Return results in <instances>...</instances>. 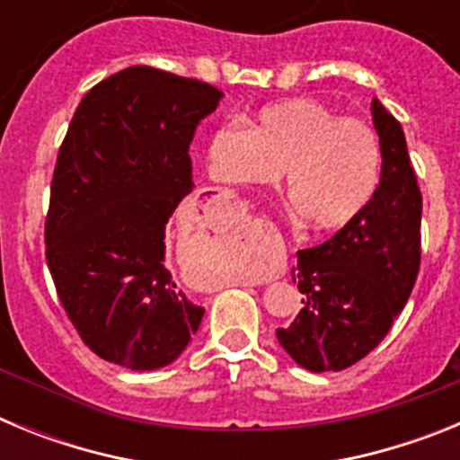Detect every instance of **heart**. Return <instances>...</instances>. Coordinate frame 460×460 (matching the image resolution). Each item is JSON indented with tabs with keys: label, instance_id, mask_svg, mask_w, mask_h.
I'll return each mask as SVG.
<instances>
[{
	"label": "heart",
	"instance_id": "heart-1",
	"mask_svg": "<svg viewBox=\"0 0 460 460\" xmlns=\"http://www.w3.org/2000/svg\"><path fill=\"white\" fill-rule=\"evenodd\" d=\"M207 164L223 184L270 186L286 170L292 209L315 230H341L376 198L382 147L364 121L343 119L320 101L292 99L262 108L251 126H218Z\"/></svg>",
	"mask_w": 460,
	"mask_h": 460
}]
</instances>
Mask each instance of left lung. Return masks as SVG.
Instances as JSON below:
<instances>
[{
  "instance_id": "1",
  "label": "left lung",
  "mask_w": 460,
  "mask_h": 460,
  "mask_svg": "<svg viewBox=\"0 0 460 460\" xmlns=\"http://www.w3.org/2000/svg\"><path fill=\"white\" fill-rule=\"evenodd\" d=\"M371 112L382 147L376 198L334 237L296 251L292 280L304 306L276 329L283 350L313 373L343 371L377 348L420 274L421 193L405 133L377 99Z\"/></svg>"
}]
</instances>
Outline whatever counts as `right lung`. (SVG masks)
<instances>
[{
    "label": "right lung",
    "mask_w": 460,
    "mask_h": 460,
    "mask_svg": "<svg viewBox=\"0 0 460 460\" xmlns=\"http://www.w3.org/2000/svg\"><path fill=\"white\" fill-rule=\"evenodd\" d=\"M223 92L128 66L84 93L50 186L46 258L73 327L131 371L172 364L205 308L165 267V226L193 190L189 147Z\"/></svg>",
    "instance_id": "add662e5"
}]
</instances>
